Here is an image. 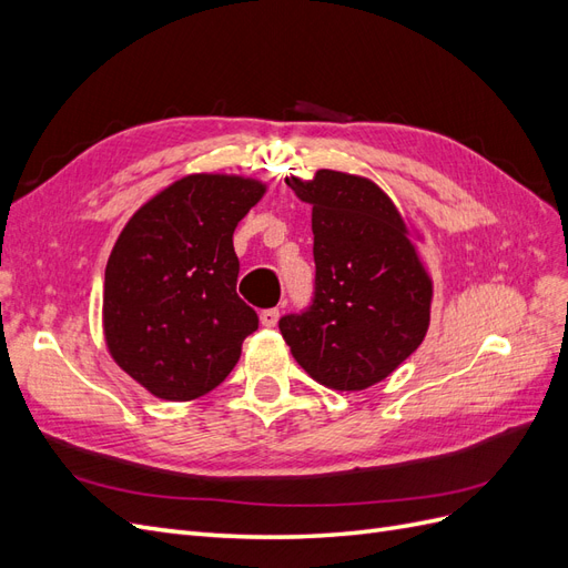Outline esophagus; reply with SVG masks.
<instances>
[{"mask_svg":"<svg viewBox=\"0 0 568 568\" xmlns=\"http://www.w3.org/2000/svg\"><path fill=\"white\" fill-rule=\"evenodd\" d=\"M280 315H282L280 307H267V311L261 313V322H263V326H277Z\"/></svg>","mask_w":568,"mask_h":568,"instance_id":"esophagus-1","label":"esophagus"}]
</instances>
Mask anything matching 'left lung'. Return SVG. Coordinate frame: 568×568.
Here are the masks:
<instances>
[{"instance_id":"obj_1","label":"left lung","mask_w":568,"mask_h":568,"mask_svg":"<svg viewBox=\"0 0 568 568\" xmlns=\"http://www.w3.org/2000/svg\"><path fill=\"white\" fill-rule=\"evenodd\" d=\"M313 205L315 291L280 320L296 363L336 390L386 379L419 348L432 313V280L393 201L365 178L317 170L286 178Z\"/></svg>"}]
</instances>
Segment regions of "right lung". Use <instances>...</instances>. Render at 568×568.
<instances>
[{
  "label": "right lung",
  "mask_w": 568,
  "mask_h": 568,
  "mask_svg": "<svg viewBox=\"0 0 568 568\" xmlns=\"http://www.w3.org/2000/svg\"><path fill=\"white\" fill-rule=\"evenodd\" d=\"M265 184L189 175L132 215L111 251L104 334L115 363L163 400H194L234 369L257 315L236 294L232 234Z\"/></svg>",
  "instance_id": "right-lung-1"
}]
</instances>
